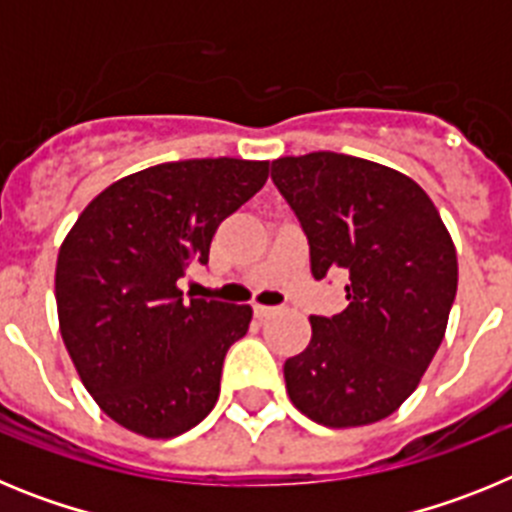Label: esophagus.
Masks as SVG:
<instances>
[{"label": "esophagus", "mask_w": 512, "mask_h": 512, "mask_svg": "<svg viewBox=\"0 0 512 512\" xmlns=\"http://www.w3.org/2000/svg\"><path fill=\"white\" fill-rule=\"evenodd\" d=\"M253 312H256V318H271V315H277V307L253 305Z\"/></svg>", "instance_id": "1"}]
</instances>
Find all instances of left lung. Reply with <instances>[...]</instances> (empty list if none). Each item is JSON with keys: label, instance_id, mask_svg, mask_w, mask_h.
<instances>
[{"label": "left lung", "instance_id": "left-lung-1", "mask_svg": "<svg viewBox=\"0 0 512 512\" xmlns=\"http://www.w3.org/2000/svg\"><path fill=\"white\" fill-rule=\"evenodd\" d=\"M300 217L312 277L346 271L348 307L312 315V338L284 361L287 395L328 428L390 418L415 392L449 325L459 264L436 205L410 176L346 153L271 161Z\"/></svg>", "mask_w": 512, "mask_h": 512}]
</instances>
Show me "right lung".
<instances>
[{
    "label": "right lung",
    "mask_w": 512,
    "mask_h": 512,
    "mask_svg": "<svg viewBox=\"0 0 512 512\" xmlns=\"http://www.w3.org/2000/svg\"><path fill=\"white\" fill-rule=\"evenodd\" d=\"M269 179V161L189 158L122 176L66 233L56 261L58 328L107 418L174 438L215 408L228 348L251 305L182 300L217 225Z\"/></svg>",
    "instance_id": "obj_1"
}]
</instances>
